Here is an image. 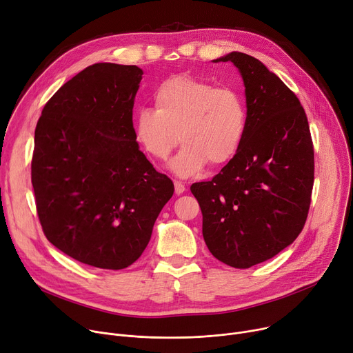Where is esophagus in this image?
<instances>
[{"instance_id":"obj_1","label":"esophagus","mask_w":353,"mask_h":353,"mask_svg":"<svg viewBox=\"0 0 353 353\" xmlns=\"http://www.w3.org/2000/svg\"><path fill=\"white\" fill-rule=\"evenodd\" d=\"M184 191H185V185L181 181H174V193L180 196L184 193Z\"/></svg>"}]
</instances>
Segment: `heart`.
Here are the masks:
<instances>
[{
  "mask_svg": "<svg viewBox=\"0 0 353 353\" xmlns=\"http://www.w3.org/2000/svg\"><path fill=\"white\" fill-rule=\"evenodd\" d=\"M153 103L154 108H142L134 115V137L157 160L168 159L180 139L183 146L169 163L176 176H194L208 162L219 166L238 153L248 111L236 90L174 76L156 88Z\"/></svg>",
  "mask_w": 353,
  "mask_h": 353,
  "instance_id": "b5f03b06",
  "label": "heart"
}]
</instances>
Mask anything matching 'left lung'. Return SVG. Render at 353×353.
<instances>
[{"mask_svg":"<svg viewBox=\"0 0 353 353\" xmlns=\"http://www.w3.org/2000/svg\"><path fill=\"white\" fill-rule=\"evenodd\" d=\"M212 61H231L239 70L248 128L228 165L190 190L214 258L248 269L272 259L301 232L314 184L312 141L296 94L261 60L231 52Z\"/></svg>","mask_w":353,"mask_h":353,"instance_id":"obj_1","label":"left lung"}]
</instances>
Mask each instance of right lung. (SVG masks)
<instances>
[{"label":"right lung","mask_w":353,"mask_h":353,"mask_svg":"<svg viewBox=\"0 0 353 353\" xmlns=\"http://www.w3.org/2000/svg\"><path fill=\"white\" fill-rule=\"evenodd\" d=\"M138 66L95 63L63 84L35 130L32 185L48 241L100 269L131 266L174 193L134 137Z\"/></svg>","instance_id":"add662e5"}]
</instances>
